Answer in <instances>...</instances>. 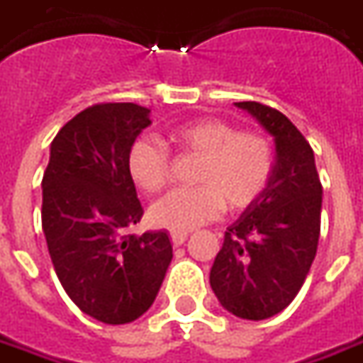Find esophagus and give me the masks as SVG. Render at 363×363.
<instances>
[{
  "mask_svg": "<svg viewBox=\"0 0 363 363\" xmlns=\"http://www.w3.org/2000/svg\"><path fill=\"white\" fill-rule=\"evenodd\" d=\"M186 239H189V233H186V231H171V243H173L174 247L182 245Z\"/></svg>",
  "mask_w": 363,
  "mask_h": 363,
  "instance_id": "obj_1",
  "label": "esophagus"
}]
</instances>
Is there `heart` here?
I'll return each instance as SVG.
<instances>
[{
	"mask_svg": "<svg viewBox=\"0 0 363 363\" xmlns=\"http://www.w3.org/2000/svg\"><path fill=\"white\" fill-rule=\"evenodd\" d=\"M169 142L181 155L200 159L192 182L196 189L169 192L150 208L157 228L186 231L229 212L252 206L267 190L274 171V147L267 135L239 132L220 118H196L174 124ZM128 174L145 194H155L171 181V153L151 135L134 140L128 150Z\"/></svg>",
	"mask_w": 363,
	"mask_h": 363,
	"instance_id": "b5f03b06",
	"label": "heart"
}]
</instances>
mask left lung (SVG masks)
<instances>
[{
  "label": "left lung",
  "instance_id": "1",
  "mask_svg": "<svg viewBox=\"0 0 363 363\" xmlns=\"http://www.w3.org/2000/svg\"><path fill=\"white\" fill-rule=\"evenodd\" d=\"M276 140V163L262 196L229 225L210 270L220 303L239 319L284 311L303 286L317 255L323 186L315 155L291 120L272 106L243 101Z\"/></svg>",
  "mask_w": 363,
  "mask_h": 363
}]
</instances>
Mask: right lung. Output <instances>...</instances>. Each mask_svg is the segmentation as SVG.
Returning a JSON list of instances; mask_svg holds the SVG:
<instances>
[{"label": "right lung", "mask_w": 363, "mask_h": 363, "mask_svg": "<svg viewBox=\"0 0 363 363\" xmlns=\"http://www.w3.org/2000/svg\"><path fill=\"white\" fill-rule=\"evenodd\" d=\"M150 108L99 103L60 130L43 177V229L62 288L106 325L142 317L155 301L173 247L165 231L130 235L143 208L128 150L151 124Z\"/></svg>", "instance_id": "right-lung-1"}]
</instances>
